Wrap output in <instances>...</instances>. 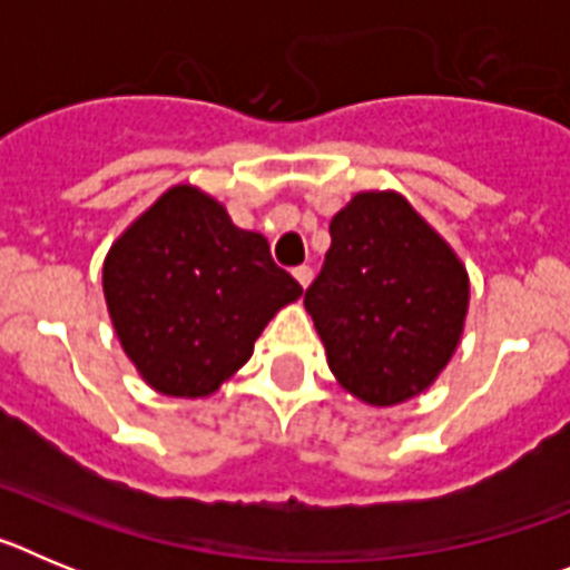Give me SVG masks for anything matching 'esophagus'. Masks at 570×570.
Here are the masks:
<instances>
[{"instance_id": "34e87169", "label": "esophagus", "mask_w": 570, "mask_h": 570, "mask_svg": "<svg viewBox=\"0 0 570 570\" xmlns=\"http://www.w3.org/2000/svg\"><path fill=\"white\" fill-rule=\"evenodd\" d=\"M294 279L299 282L302 288H308L311 279H314V271H311L308 265H299V268H294Z\"/></svg>"}]
</instances>
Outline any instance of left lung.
<instances>
[{
	"instance_id": "1",
	"label": "left lung",
	"mask_w": 570,
	"mask_h": 570,
	"mask_svg": "<svg viewBox=\"0 0 570 570\" xmlns=\"http://www.w3.org/2000/svg\"><path fill=\"white\" fill-rule=\"evenodd\" d=\"M471 282L456 250L396 190H360L331 219V248L305 291L331 374L365 405L434 385L465 331Z\"/></svg>"
}]
</instances>
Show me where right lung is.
Listing matches in <instances>:
<instances>
[{
    "mask_svg": "<svg viewBox=\"0 0 570 570\" xmlns=\"http://www.w3.org/2000/svg\"><path fill=\"white\" fill-rule=\"evenodd\" d=\"M102 291L119 345L165 396L219 391L299 282L271 259L268 239L230 223L219 199L174 185L116 236Z\"/></svg>",
    "mask_w": 570,
    "mask_h": 570,
    "instance_id": "right-lung-1",
    "label": "right lung"
}]
</instances>
